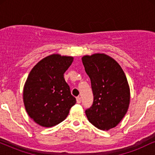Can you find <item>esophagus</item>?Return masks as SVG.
<instances>
[{
    "instance_id": "34e87169",
    "label": "esophagus",
    "mask_w": 155,
    "mask_h": 155,
    "mask_svg": "<svg viewBox=\"0 0 155 155\" xmlns=\"http://www.w3.org/2000/svg\"><path fill=\"white\" fill-rule=\"evenodd\" d=\"M81 102V97H76V103H77V104H80Z\"/></svg>"
}]
</instances>
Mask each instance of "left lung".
Masks as SVG:
<instances>
[{"mask_svg":"<svg viewBox=\"0 0 155 155\" xmlns=\"http://www.w3.org/2000/svg\"><path fill=\"white\" fill-rule=\"evenodd\" d=\"M81 60L94 95L92 106L85 111L89 122L102 130L114 128L125 116L130 101L124 71L116 60L104 53L84 55Z\"/></svg>","mask_w":155,"mask_h":155,"instance_id":"obj_1","label":"left lung"}]
</instances>
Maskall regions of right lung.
Segmentation results:
<instances>
[{
    "mask_svg": "<svg viewBox=\"0 0 155 155\" xmlns=\"http://www.w3.org/2000/svg\"><path fill=\"white\" fill-rule=\"evenodd\" d=\"M74 57L52 54L32 68L23 88L28 116L36 124L51 127L65 120L76 98L64 79Z\"/></svg>",
    "mask_w": 155,
    "mask_h": 155,
    "instance_id": "1",
    "label": "right lung"
}]
</instances>
